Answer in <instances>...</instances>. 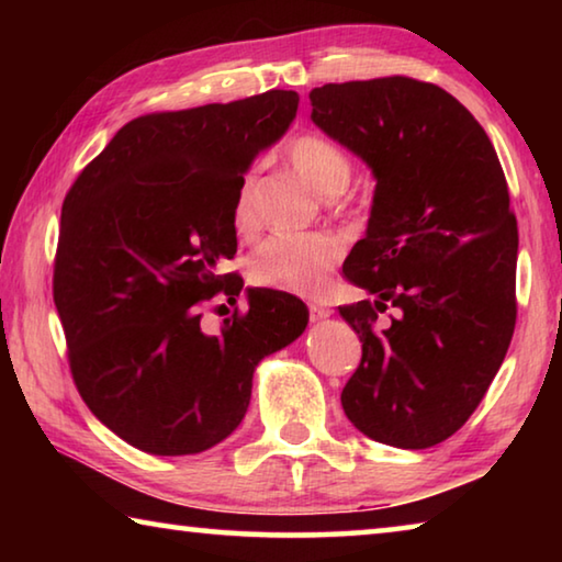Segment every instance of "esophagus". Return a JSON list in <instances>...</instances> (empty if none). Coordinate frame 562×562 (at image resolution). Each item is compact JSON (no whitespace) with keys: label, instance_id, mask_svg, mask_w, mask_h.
<instances>
[{"label":"esophagus","instance_id":"esophagus-1","mask_svg":"<svg viewBox=\"0 0 562 562\" xmlns=\"http://www.w3.org/2000/svg\"><path fill=\"white\" fill-rule=\"evenodd\" d=\"M335 315V310L327 307V304H310V317L312 322H319V319H327Z\"/></svg>","mask_w":562,"mask_h":562}]
</instances>
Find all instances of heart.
Listing matches in <instances>:
<instances>
[{
  "instance_id": "1",
  "label": "heart",
  "mask_w": 562,
  "mask_h": 562,
  "mask_svg": "<svg viewBox=\"0 0 562 562\" xmlns=\"http://www.w3.org/2000/svg\"><path fill=\"white\" fill-rule=\"evenodd\" d=\"M290 160L297 173L317 190L347 186L351 164L345 150L325 136H300L290 146ZM255 176L247 173L237 186L233 203V223L240 231L255 225ZM339 240L325 233H274L252 255L250 274L265 288H278L297 294H319L327 290L329 272L339 260Z\"/></svg>"
}]
</instances>
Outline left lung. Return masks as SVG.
Instances as JSON below:
<instances>
[{
    "instance_id": "obj_1",
    "label": "left lung",
    "mask_w": 562,
    "mask_h": 562,
    "mask_svg": "<svg viewBox=\"0 0 562 562\" xmlns=\"http://www.w3.org/2000/svg\"><path fill=\"white\" fill-rule=\"evenodd\" d=\"M310 103L312 123L376 180L367 233L345 260L372 300L339 307L361 341L341 408L369 439L429 449L469 422L516 327L506 176L481 123L434 83H325ZM386 306L397 317L376 330Z\"/></svg>"
}]
</instances>
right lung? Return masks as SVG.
<instances>
[{
    "mask_svg": "<svg viewBox=\"0 0 562 562\" xmlns=\"http://www.w3.org/2000/svg\"><path fill=\"white\" fill-rule=\"evenodd\" d=\"M294 91L128 121L76 178L61 207L54 304L76 389L136 449H213L245 418L252 374L292 345L310 312L288 292L247 288V312L211 335L201 302H235L233 203L260 150L297 116Z\"/></svg>",
    "mask_w": 562,
    "mask_h": 562,
    "instance_id": "1",
    "label": "right lung"
}]
</instances>
